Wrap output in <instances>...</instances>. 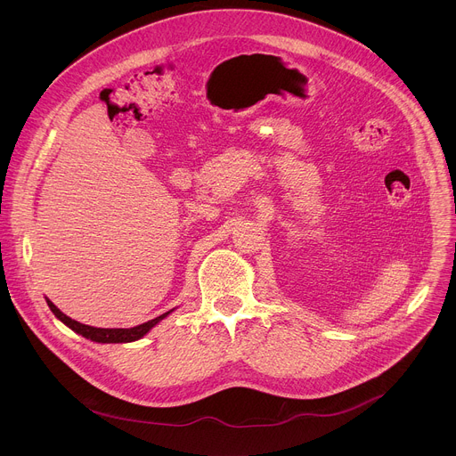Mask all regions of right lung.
Returning <instances> with one entry per match:
<instances>
[{"mask_svg":"<svg viewBox=\"0 0 456 456\" xmlns=\"http://www.w3.org/2000/svg\"><path fill=\"white\" fill-rule=\"evenodd\" d=\"M50 310L53 312V315L62 321L64 324H67L69 329H72L74 332H77L79 336L90 339V341H95V343H132V341H137L141 338H144L155 324H159L164 317H167L173 310L148 321V322H142L139 324V327H134V329H95V327H88V324H83L72 317H69L67 314H62L50 299H46Z\"/></svg>","mask_w":456,"mask_h":456,"instance_id":"add662e5","label":"right lung"}]
</instances>
